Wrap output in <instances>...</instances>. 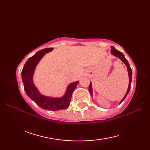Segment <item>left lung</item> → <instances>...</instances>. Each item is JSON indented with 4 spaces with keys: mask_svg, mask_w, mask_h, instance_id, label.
<instances>
[{
    "mask_svg": "<svg viewBox=\"0 0 150 150\" xmlns=\"http://www.w3.org/2000/svg\"><path fill=\"white\" fill-rule=\"evenodd\" d=\"M111 53L115 57H117L118 58L120 59L121 60H122V62L125 64L127 67V69H128V76H129V85H128V90H127L126 93L124 95V98H122V100H120V104L122 103V102L125 99V98L126 97L127 95L128 94V93L129 92L130 90V88H131V83H132V68H130V66L129 64V63L128 62V60H127L125 58V57L123 55V53L122 52H120L119 51L117 50L113 46H111ZM89 92H90V94H91V96L92 97V95H93V90H92V84L91 82H90V84L89 86Z\"/></svg>",
    "mask_w": 150,
    "mask_h": 150,
    "instance_id": "left-lung-1",
    "label": "left lung"
}]
</instances>
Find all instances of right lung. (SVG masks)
Here are the masks:
<instances>
[{"label": "right lung", "mask_w": 150, "mask_h": 150, "mask_svg": "<svg viewBox=\"0 0 150 150\" xmlns=\"http://www.w3.org/2000/svg\"><path fill=\"white\" fill-rule=\"evenodd\" d=\"M53 48H46L40 50L27 60L22 71V80L24 90L27 95L34 101L38 106L44 110L58 111L64 110L69 106L73 91L79 81L70 83L66 90L65 93L60 97L45 96L40 93L33 82V75L36 67L45 54L52 52Z\"/></svg>", "instance_id": "right-lung-1"}]
</instances>
